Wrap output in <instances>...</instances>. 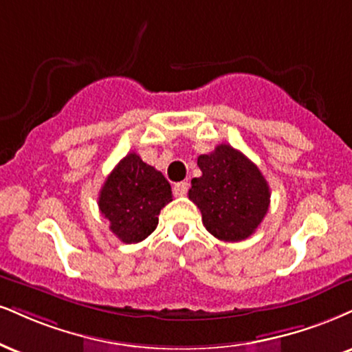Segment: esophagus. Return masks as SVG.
Wrapping results in <instances>:
<instances>
[{
	"instance_id": "34e87169",
	"label": "esophagus",
	"mask_w": 352,
	"mask_h": 352,
	"mask_svg": "<svg viewBox=\"0 0 352 352\" xmlns=\"http://www.w3.org/2000/svg\"><path fill=\"white\" fill-rule=\"evenodd\" d=\"M187 192H188V182H180V184L173 185V193H175L177 197H184Z\"/></svg>"
}]
</instances>
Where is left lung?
<instances>
[{"label":"left lung","instance_id":"left-lung-1","mask_svg":"<svg viewBox=\"0 0 352 352\" xmlns=\"http://www.w3.org/2000/svg\"><path fill=\"white\" fill-rule=\"evenodd\" d=\"M201 175L188 198L201 211L205 228L226 243L248 239L269 211L270 188L257 165L230 144L198 157Z\"/></svg>","mask_w":352,"mask_h":352}]
</instances>
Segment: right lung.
Instances as JSON below:
<instances>
[{
  "mask_svg": "<svg viewBox=\"0 0 352 352\" xmlns=\"http://www.w3.org/2000/svg\"><path fill=\"white\" fill-rule=\"evenodd\" d=\"M168 201H172L170 184L135 152L113 168L98 197L109 230L126 244L146 239L157 228L160 210Z\"/></svg>",
  "mask_w": 352,
  "mask_h": 352,
  "instance_id": "add662e5",
  "label": "right lung"
}]
</instances>
